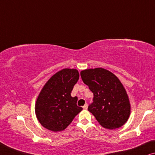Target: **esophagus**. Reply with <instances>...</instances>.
Here are the masks:
<instances>
[{
  "label": "esophagus",
  "mask_w": 155,
  "mask_h": 155,
  "mask_svg": "<svg viewBox=\"0 0 155 155\" xmlns=\"http://www.w3.org/2000/svg\"><path fill=\"white\" fill-rule=\"evenodd\" d=\"M87 108H88V104H85L83 106V109H84V110H87Z\"/></svg>",
  "instance_id": "1"
}]
</instances>
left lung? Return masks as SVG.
Listing matches in <instances>:
<instances>
[{
	"instance_id": "left-lung-1",
	"label": "left lung",
	"mask_w": 155,
	"mask_h": 155,
	"mask_svg": "<svg viewBox=\"0 0 155 155\" xmlns=\"http://www.w3.org/2000/svg\"><path fill=\"white\" fill-rule=\"evenodd\" d=\"M81 77L94 96L88 110L100 125L108 129L123 126L130 116V104L119 78L103 68L85 69Z\"/></svg>"
}]
</instances>
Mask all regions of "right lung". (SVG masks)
Listing matches in <instances>:
<instances>
[{
	"label": "right lung",
	"mask_w": 155,
	"mask_h": 155,
	"mask_svg": "<svg viewBox=\"0 0 155 155\" xmlns=\"http://www.w3.org/2000/svg\"><path fill=\"white\" fill-rule=\"evenodd\" d=\"M78 78L77 69H63L44 85L35 104L37 119L43 127L54 132L64 130L83 110L77 106V97L71 96Z\"/></svg>",
	"instance_id": "1"
}]
</instances>
